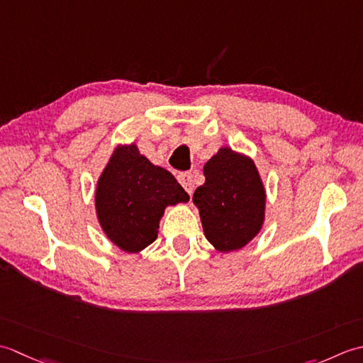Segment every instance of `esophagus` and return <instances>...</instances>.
<instances>
[{"mask_svg": "<svg viewBox=\"0 0 363 363\" xmlns=\"http://www.w3.org/2000/svg\"><path fill=\"white\" fill-rule=\"evenodd\" d=\"M179 182L188 194H192V191H194V175L191 172H182L179 174Z\"/></svg>", "mask_w": 363, "mask_h": 363, "instance_id": "34e87169", "label": "esophagus"}]
</instances>
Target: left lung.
I'll return each mask as SVG.
<instances>
[{"label": "left lung", "mask_w": 363, "mask_h": 363, "mask_svg": "<svg viewBox=\"0 0 363 363\" xmlns=\"http://www.w3.org/2000/svg\"><path fill=\"white\" fill-rule=\"evenodd\" d=\"M205 183L192 196L203 233L219 252L252 241L264 223L266 194L254 161L228 147L203 166Z\"/></svg>", "instance_id": "1"}]
</instances>
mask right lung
Segmentation results:
<instances>
[{
    "instance_id": "right-lung-1",
    "label": "right lung",
    "mask_w": 363,
    "mask_h": 363,
    "mask_svg": "<svg viewBox=\"0 0 363 363\" xmlns=\"http://www.w3.org/2000/svg\"><path fill=\"white\" fill-rule=\"evenodd\" d=\"M175 177L140 155L136 144L117 147L95 191L103 232L117 247L136 254L158 236L166 206L188 202Z\"/></svg>"
}]
</instances>
